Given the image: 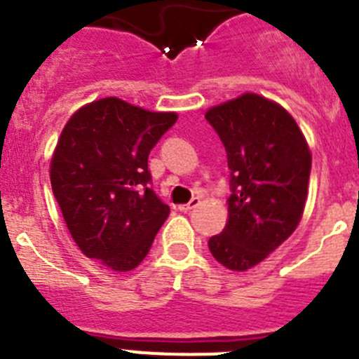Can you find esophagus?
<instances>
[{
    "label": "esophagus",
    "instance_id": "obj_1",
    "mask_svg": "<svg viewBox=\"0 0 359 359\" xmlns=\"http://www.w3.org/2000/svg\"><path fill=\"white\" fill-rule=\"evenodd\" d=\"M199 203H201V201H199V198H192L189 203H185V205H180L177 208H180L182 212H189V210H192V208L198 207Z\"/></svg>",
    "mask_w": 359,
    "mask_h": 359
}]
</instances>
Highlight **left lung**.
Returning a JSON list of instances; mask_svg holds the SVG:
<instances>
[{"instance_id": "8db88e82", "label": "left lung", "mask_w": 359, "mask_h": 359, "mask_svg": "<svg viewBox=\"0 0 359 359\" xmlns=\"http://www.w3.org/2000/svg\"><path fill=\"white\" fill-rule=\"evenodd\" d=\"M205 118L226 149L231 192L226 226L208 248L224 268L246 271L300 223L311 152L293 116L255 93L212 107Z\"/></svg>"}]
</instances>
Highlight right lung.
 <instances>
[{
  "mask_svg": "<svg viewBox=\"0 0 359 359\" xmlns=\"http://www.w3.org/2000/svg\"><path fill=\"white\" fill-rule=\"evenodd\" d=\"M120 98L68 120L52 158V190L81 252L115 271L145 259L170 208L151 187L149 152L176 123Z\"/></svg>",
  "mask_w": 359,
  "mask_h": 359,
  "instance_id": "right-lung-1",
  "label": "right lung"
}]
</instances>
